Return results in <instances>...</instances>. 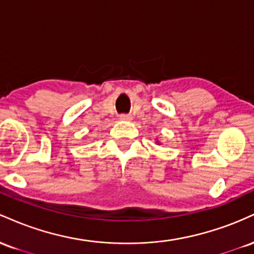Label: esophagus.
Listing matches in <instances>:
<instances>
[{
	"instance_id": "1",
	"label": "esophagus",
	"mask_w": 254,
	"mask_h": 254,
	"mask_svg": "<svg viewBox=\"0 0 254 254\" xmlns=\"http://www.w3.org/2000/svg\"><path fill=\"white\" fill-rule=\"evenodd\" d=\"M119 119H121V121L129 122V121H131V119H132V117H131L130 115H121V116H119Z\"/></svg>"
}]
</instances>
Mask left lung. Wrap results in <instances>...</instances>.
<instances>
[{"label":"left lung","mask_w":254,"mask_h":254,"mask_svg":"<svg viewBox=\"0 0 254 254\" xmlns=\"http://www.w3.org/2000/svg\"><path fill=\"white\" fill-rule=\"evenodd\" d=\"M156 143H159V141H157V142H156Z\"/></svg>","instance_id":"8db88e82"}]
</instances>
